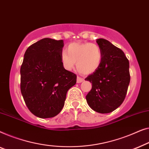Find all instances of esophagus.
Returning <instances> with one entry per match:
<instances>
[{"instance_id": "esophagus-1", "label": "esophagus", "mask_w": 149, "mask_h": 149, "mask_svg": "<svg viewBox=\"0 0 149 149\" xmlns=\"http://www.w3.org/2000/svg\"><path fill=\"white\" fill-rule=\"evenodd\" d=\"M84 81V79L83 78H81L80 77H77V83H81Z\"/></svg>"}]
</instances>
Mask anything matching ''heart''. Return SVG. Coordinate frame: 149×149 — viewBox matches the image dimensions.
<instances>
[{
    "label": "heart",
    "mask_w": 149,
    "mask_h": 149,
    "mask_svg": "<svg viewBox=\"0 0 149 149\" xmlns=\"http://www.w3.org/2000/svg\"><path fill=\"white\" fill-rule=\"evenodd\" d=\"M61 60L63 68L70 71L76 67L83 74H93L99 68L102 62L100 47L94 43L73 42L62 51Z\"/></svg>",
    "instance_id": "b5f03b06"
}]
</instances>
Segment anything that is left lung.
I'll list each match as a JSON object with an SVG mask.
<instances>
[{
	"mask_svg": "<svg viewBox=\"0 0 149 149\" xmlns=\"http://www.w3.org/2000/svg\"><path fill=\"white\" fill-rule=\"evenodd\" d=\"M96 42L102 53V62L98 70L85 79L92 83L86 98L95 111L109 113L125 99L130 81L129 61L124 53L109 41L99 38Z\"/></svg>",
	"mask_w": 149,
	"mask_h": 149,
	"instance_id": "left-lung-1",
	"label": "left lung"
}]
</instances>
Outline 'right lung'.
<instances>
[{
  "label": "right lung",
  "mask_w": 149,
  "mask_h": 149,
  "mask_svg": "<svg viewBox=\"0 0 149 149\" xmlns=\"http://www.w3.org/2000/svg\"><path fill=\"white\" fill-rule=\"evenodd\" d=\"M63 40L46 38L28 48L21 66V93L30 112L40 118L57 116L76 75L63 68Z\"/></svg>",
  "instance_id": "add662e5"
}]
</instances>
